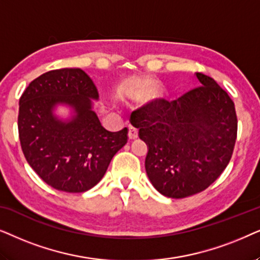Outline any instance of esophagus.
Segmentation results:
<instances>
[{"instance_id": "34e87169", "label": "esophagus", "mask_w": 260, "mask_h": 260, "mask_svg": "<svg viewBox=\"0 0 260 260\" xmlns=\"http://www.w3.org/2000/svg\"><path fill=\"white\" fill-rule=\"evenodd\" d=\"M128 138H129L131 140L137 139V138H138V129H137V128H134L133 126L128 127Z\"/></svg>"}]
</instances>
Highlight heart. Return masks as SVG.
<instances>
[{
  "instance_id": "obj_1",
  "label": "heart",
  "mask_w": 260,
  "mask_h": 260,
  "mask_svg": "<svg viewBox=\"0 0 260 260\" xmlns=\"http://www.w3.org/2000/svg\"><path fill=\"white\" fill-rule=\"evenodd\" d=\"M154 94V89L148 85H141L134 88L132 91H129V95L137 99H148Z\"/></svg>"
}]
</instances>
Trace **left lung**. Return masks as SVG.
<instances>
[{"label": "left lung", "instance_id": "8db88e82", "mask_svg": "<svg viewBox=\"0 0 260 260\" xmlns=\"http://www.w3.org/2000/svg\"><path fill=\"white\" fill-rule=\"evenodd\" d=\"M196 77L200 88L172 102L157 100L131 116L147 145V177L171 199L208 188L226 169L237 139L233 101L212 77Z\"/></svg>", "mask_w": 260, "mask_h": 260}]
</instances>
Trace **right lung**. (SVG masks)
I'll list each match as a JSON object with an SVG mask.
<instances>
[{
	"label": "right lung",
	"mask_w": 260,
	"mask_h": 260,
	"mask_svg": "<svg viewBox=\"0 0 260 260\" xmlns=\"http://www.w3.org/2000/svg\"><path fill=\"white\" fill-rule=\"evenodd\" d=\"M96 85L82 69H59L29 83L20 99L19 137L30 168L52 188L84 192L101 181L127 143V128L109 132L100 122ZM68 108L67 117L57 108Z\"/></svg>",
	"instance_id": "1"
}]
</instances>
